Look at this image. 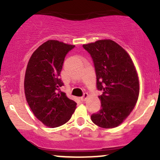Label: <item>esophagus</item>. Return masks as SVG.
I'll return each mask as SVG.
<instances>
[{
  "label": "esophagus",
  "mask_w": 160,
  "mask_h": 160,
  "mask_svg": "<svg viewBox=\"0 0 160 160\" xmlns=\"http://www.w3.org/2000/svg\"><path fill=\"white\" fill-rule=\"evenodd\" d=\"M88 93H84L83 95H82V97H81V100L82 101H86V99L88 98Z\"/></svg>",
  "instance_id": "34e87169"
}]
</instances>
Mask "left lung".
Here are the masks:
<instances>
[{
  "instance_id": "left-lung-1",
  "label": "left lung",
  "mask_w": 160,
  "mask_h": 160,
  "mask_svg": "<svg viewBox=\"0 0 160 160\" xmlns=\"http://www.w3.org/2000/svg\"><path fill=\"white\" fill-rule=\"evenodd\" d=\"M91 55L96 73V86L101 109L91 118L102 128H113L126 119L134 108L139 96L137 71L128 53L111 39L83 45Z\"/></svg>"
}]
</instances>
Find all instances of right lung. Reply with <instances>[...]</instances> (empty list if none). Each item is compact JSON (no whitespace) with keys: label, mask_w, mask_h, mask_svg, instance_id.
Instances as JSON below:
<instances>
[{"label":"right lung","mask_w":160,"mask_h":160,"mask_svg":"<svg viewBox=\"0 0 160 160\" xmlns=\"http://www.w3.org/2000/svg\"><path fill=\"white\" fill-rule=\"evenodd\" d=\"M75 46L48 40L36 49L27 64L24 78L27 101L37 119L49 128L68 122L76 107L60 88V72L67 53Z\"/></svg>","instance_id":"right-lung-1"}]
</instances>
